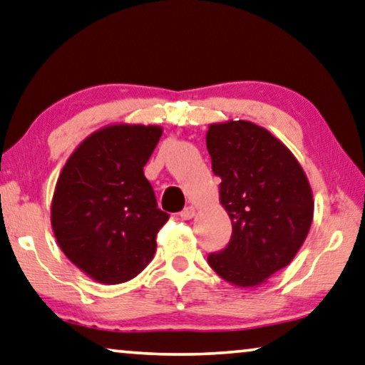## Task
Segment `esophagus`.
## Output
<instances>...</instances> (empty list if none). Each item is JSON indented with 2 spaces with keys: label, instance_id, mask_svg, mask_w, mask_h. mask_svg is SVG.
<instances>
[{
  "label": "esophagus",
  "instance_id": "34e87169",
  "mask_svg": "<svg viewBox=\"0 0 365 365\" xmlns=\"http://www.w3.org/2000/svg\"><path fill=\"white\" fill-rule=\"evenodd\" d=\"M195 211L197 210H195L193 206H187V208H185L180 213V216L183 217V220H192V217L195 216Z\"/></svg>",
  "mask_w": 365,
  "mask_h": 365
}]
</instances>
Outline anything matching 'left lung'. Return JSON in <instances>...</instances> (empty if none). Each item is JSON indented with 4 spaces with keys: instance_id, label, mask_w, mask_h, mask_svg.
Returning a JSON list of instances; mask_svg holds the SVG:
<instances>
[{
    "instance_id": "8db88e82",
    "label": "left lung",
    "mask_w": 365,
    "mask_h": 365,
    "mask_svg": "<svg viewBox=\"0 0 365 365\" xmlns=\"http://www.w3.org/2000/svg\"><path fill=\"white\" fill-rule=\"evenodd\" d=\"M211 168L231 217L225 249L208 255L221 279L254 287L287 267L309 231L313 195L302 165L267 129L249 121L211 124Z\"/></svg>"
}]
</instances>
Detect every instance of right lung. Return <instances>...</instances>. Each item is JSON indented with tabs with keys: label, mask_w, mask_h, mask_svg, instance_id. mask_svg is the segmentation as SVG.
<instances>
[{
	"label": "right lung",
	"mask_w": 365,
	"mask_h": 365,
	"mask_svg": "<svg viewBox=\"0 0 365 365\" xmlns=\"http://www.w3.org/2000/svg\"><path fill=\"white\" fill-rule=\"evenodd\" d=\"M160 135L159 126L103 128L78 145L58 177L53 235L70 262L100 284L134 279L154 257L168 215L157 208L144 165Z\"/></svg>",
	"instance_id": "1"
}]
</instances>
